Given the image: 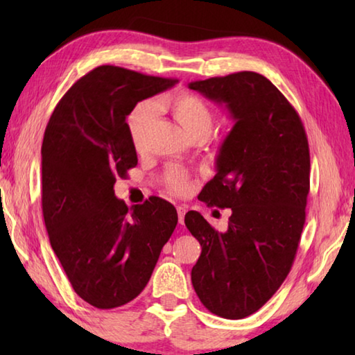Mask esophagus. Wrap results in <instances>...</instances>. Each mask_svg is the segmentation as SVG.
Wrapping results in <instances>:
<instances>
[{
	"mask_svg": "<svg viewBox=\"0 0 355 355\" xmlns=\"http://www.w3.org/2000/svg\"><path fill=\"white\" fill-rule=\"evenodd\" d=\"M177 213H178V222H180V224H183L184 214H186V208L184 207H177Z\"/></svg>",
	"mask_w": 355,
	"mask_h": 355,
	"instance_id": "obj_1",
	"label": "esophagus"
}]
</instances>
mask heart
I'll return each instance as SVG.
<instances>
[{
	"label": "heart",
	"instance_id": "1",
	"mask_svg": "<svg viewBox=\"0 0 355 355\" xmlns=\"http://www.w3.org/2000/svg\"><path fill=\"white\" fill-rule=\"evenodd\" d=\"M171 114L173 120L184 130L191 137L205 136L208 137L213 130L214 112L205 100L192 92H175L172 95L161 97L153 103H141L130 112L127 128L131 144L136 152H141L144 137L155 119V112ZM191 178L188 173L178 167H169L164 175V186L173 194H184L189 189Z\"/></svg>",
	"mask_w": 355,
	"mask_h": 355
}]
</instances>
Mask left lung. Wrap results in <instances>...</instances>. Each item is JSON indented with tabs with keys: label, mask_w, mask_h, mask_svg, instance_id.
<instances>
[{
	"label": "left lung",
	"mask_w": 355,
	"mask_h": 355,
	"mask_svg": "<svg viewBox=\"0 0 355 355\" xmlns=\"http://www.w3.org/2000/svg\"><path fill=\"white\" fill-rule=\"evenodd\" d=\"M189 89L224 103L235 119L202 200L230 208L227 232L197 211L184 216L202 245L192 286L211 313L241 320L260 310L291 271L305 224L310 150L297 111L255 71L194 81Z\"/></svg>",
	"instance_id": "left-lung-1"
}]
</instances>
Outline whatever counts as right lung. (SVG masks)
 <instances>
[{"label": "right lung", "mask_w": 355, "mask_h": 355, "mask_svg": "<svg viewBox=\"0 0 355 355\" xmlns=\"http://www.w3.org/2000/svg\"><path fill=\"white\" fill-rule=\"evenodd\" d=\"M177 81L100 65L65 92L46 125L42 213L48 238L75 293L97 309L139 296L175 230L172 203L153 197L128 208L114 196V183L137 164L130 112Z\"/></svg>", "instance_id": "obj_1"}]
</instances>
